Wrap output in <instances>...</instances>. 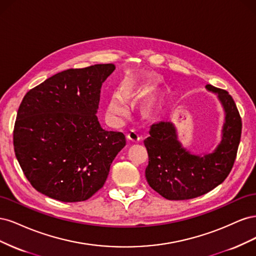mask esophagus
<instances>
[{
    "mask_svg": "<svg viewBox=\"0 0 256 256\" xmlns=\"http://www.w3.org/2000/svg\"><path fill=\"white\" fill-rule=\"evenodd\" d=\"M127 138L132 142H138L142 138V136H140V134H138L136 130H130L127 134Z\"/></svg>",
    "mask_w": 256,
    "mask_h": 256,
    "instance_id": "esophagus-1",
    "label": "esophagus"
}]
</instances>
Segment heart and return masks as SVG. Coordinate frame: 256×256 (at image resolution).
Returning <instances> with one entry per match:
<instances>
[{
  "label": "heart",
  "mask_w": 256,
  "mask_h": 256,
  "mask_svg": "<svg viewBox=\"0 0 256 256\" xmlns=\"http://www.w3.org/2000/svg\"><path fill=\"white\" fill-rule=\"evenodd\" d=\"M134 92L132 85L126 83L120 88V92H115L109 99L108 102V113L112 118H122L128 112V106L126 99H128Z\"/></svg>",
  "instance_id": "obj_1"
}]
</instances>
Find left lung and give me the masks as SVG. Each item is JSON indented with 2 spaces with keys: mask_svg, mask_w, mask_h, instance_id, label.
Masks as SVG:
<instances>
[{
  "mask_svg": "<svg viewBox=\"0 0 256 256\" xmlns=\"http://www.w3.org/2000/svg\"><path fill=\"white\" fill-rule=\"evenodd\" d=\"M206 90L218 98L224 113L220 138L209 152H192L178 138L171 122L150 126L144 140L148 152L145 177L150 187L168 200L194 198L224 182L233 168L242 136V118L226 90L210 84Z\"/></svg>",
  "mask_w": 256,
  "mask_h": 256,
  "instance_id": "left-lung-1",
  "label": "left lung"
}]
</instances>
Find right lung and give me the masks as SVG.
Returning <instances> with one entry per match:
<instances>
[{"label": "right lung", "instance_id": "add662e5", "mask_svg": "<svg viewBox=\"0 0 256 256\" xmlns=\"http://www.w3.org/2000/svg\"><path fill=\"white\" fill-rule=\"evenodd\" d=\"M114 64L67 69L26 92L14 129L17 160L30 184L60 202H81L102 188L126 138L100 125L102 83Z\"/></svg>", "mask_w": 256, "mask_h": 256}]
</instances>
